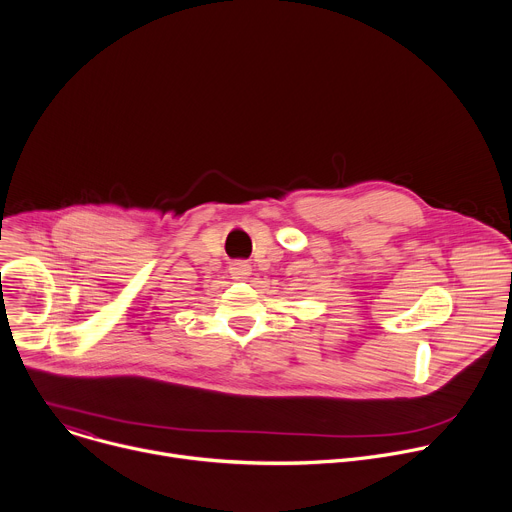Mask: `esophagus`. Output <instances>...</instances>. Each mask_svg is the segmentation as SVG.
<instances>
[{
	"label": "esophagus",
	"instance_id": "34e87169",
	"mask_svg": "<svg viewBox=\"0 0 512 512\" xmlns=\"http://www.w3.org/2000/svg\"><path fill=\"white\" fill-rule=\"evenodd\" d=\"M229 269H231V273H233L235 277H245V275H249V273H251V265H249L247 261H243V259L233 261Z\"/></svg>",
	"mask_w": 512,
	"mask_h": 512
}]
</instances>
